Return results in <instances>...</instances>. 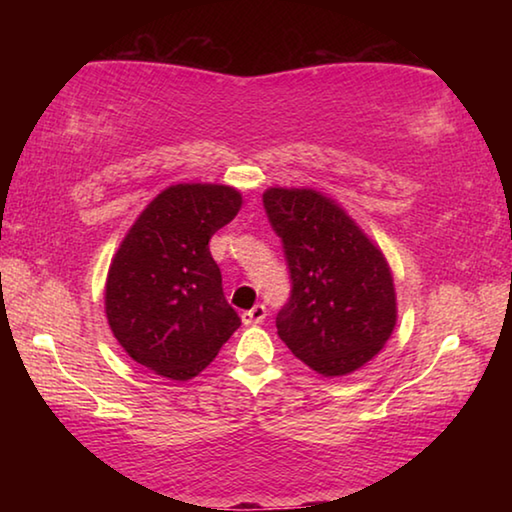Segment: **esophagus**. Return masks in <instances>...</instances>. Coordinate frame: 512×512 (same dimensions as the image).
Masks as SVG:
<instances>
[{
	"mask_svg": "<svg viewBox=\"0 0 512 512\" xmlns=\"http://www.w3.org/2000/svg\"><path fill=\"white\" fill-rule=\"evenodd\" d=\"M266 318V307L264 305H255L253 309H248L241 314V320H244V325H257L262 323V320Z\"/></svg>",
	"mask_w": 512,
	"mask_h": 512,
	"instance_id": "34e87169",
	"label": "esophagus"
}]
</instances>
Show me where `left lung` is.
Returning a JSON list of instances; mask_svg holds the SVG:
<instances>
[{
	"instance_id": "8db88e82",
	"label": "left lung",
	"mask_w": 512,
	"mask_h": 512,
	"mask_svg": "<svg viewBox=\"0 0 512 512\" xmlns=\"http://www.w3.org/2000/svg\"><path fill=\"white\" fill-rule=\"evenodd\" d=\"M264 207L284 244L291 298L277 336L323 377H341L377 357L397 323L393 273L348 212L316 189L268 187Z\"/></svg>"
}]
</instances>
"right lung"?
<instances>
[{"instance_id":"1","label":"right lung","mask_w":512,"mask_h":512,"mask_svg":"<svg viewBox=\"0 0 512 512\" xmlns=\"http://www.w3.org/2000/svg\"><path fill=\"white\" fill-rule=\"evenodd\" d=\"M239 207L235 187L171 185L121 239L106 280L108 325L128 357L155 375L196 377L241 325L210 253L212 235Z\"/></svg>"}]
</instances>
